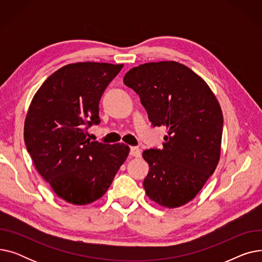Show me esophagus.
<instances>
[{"mask_svg":"<svg viewBox=\"0 0 262 262\" xmlns=\"http://www.w3.org/2000/svg\"><path fill=\"white\" fill-rule=\"evenodd\" d=\"M129 155L133 157H136V158H139V157H141V149L137 146H132Z\"/></svg>","mask_w":262,"mask_h":262,"instance_id":"34e87169","label":"esophagus"}]
</instances>
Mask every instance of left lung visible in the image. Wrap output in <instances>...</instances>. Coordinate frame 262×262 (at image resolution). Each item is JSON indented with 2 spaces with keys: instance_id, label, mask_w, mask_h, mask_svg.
Instances as JSON below:
<instances>
[{
  "instance_id": "obj_1",
  "label": "left lung",
  "mask_w": 262,
  "mask_h": 262,
  "mask_svg": "<svg viewBox=\"0 0 262 262\" xmlns=\"http://www.w3.org/2000/svg\"><path fill=\"white\" fill-rule=\"evenodd\" d=\"M123 81L139 94L153 125L167 128L163 147L142 154L149 167L145 193L162 207H181L196 196L219 163L221 106L207 82L172 60L135 67Z\"/></svg>"
}]
</instances>
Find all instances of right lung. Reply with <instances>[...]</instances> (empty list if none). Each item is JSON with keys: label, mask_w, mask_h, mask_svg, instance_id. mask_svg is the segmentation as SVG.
Returning a JSON list of instances; mask_svg holds the SVG:
<instances>
[{"label": "right lung", "mask_w": 262, "mask_h": 262, "mask_svg": "<svg viewBox=\"0 0 262 262\" xmlns=\"http://www.w3.org/2000/svg\"><path fill=\"white\" fill-rule=\"evenodd\" d=\"M123 64L76 62L55 71L35 93L24 141L39 174L55 194L73 205L101 199L126 160L129 146L90 141L101 96Z\"/></svg>", "instance_id": "add662e5"}]
</instances>
